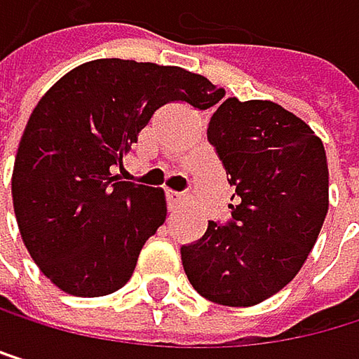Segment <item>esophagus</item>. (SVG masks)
Segmentation results:
<instances>
[{
    "mask_svg": "<svg viewBox=\"0 0 359 359\" xmlns=\"http://www.w3.org/2000/svg\"><path fill=\"white\" fill-rule=\"evenodd\" d=\"M181 204H183V196H181V194H176V191H168V206H170V211L181 209Z\"/></svg>",
    "mask_w": 359,
    "mask_h": 359,
    "instance_id": "1",
    "label": "esophagus"
}]
</instances>
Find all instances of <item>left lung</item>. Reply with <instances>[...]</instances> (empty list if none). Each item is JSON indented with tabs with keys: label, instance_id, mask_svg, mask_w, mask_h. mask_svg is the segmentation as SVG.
Here are the masks:
<instances>
[{
	"label": "left lung",
	"instance_id": "obj_1",
	"mask_svg": "<svg viewBox=\"0 0 359 359\" xmlns=\"http://www.w3.org/2000/svg\"><path fill=\"white\" fill-rule=\"evenodd\" d=\"M209 142L237 202L228 226L209 222L198 243L181 248L183 267L204 299L256 306L297 276L319 237L330 206L325 148L302 118L260 99H226Z\"/></svg>",
	"mask_w": 359,
	"mask_h": 359
}]
</instances>
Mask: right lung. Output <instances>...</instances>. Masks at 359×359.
Listing matches in <instances>:
<instances>
[{
	"label": "right lung",
	"instance_id": "right-lung-1",
	"mask_svg": "<svg viewBox=\"0 0 359 359\" xmlns=\"http://www.w3.org/2000/svg\"><path fill=\"white\" fill-rule=\"evenodd\" d=\"M222 96L181 66L120 57L86 62L47 90L19 142L12 204L29 256L60 291L103 297L131 280L168 204L163 189L114 170L161 105L209 109Z\"/></svg>",
	"mask_w": 359,
	"mask_h": 359
}]
</instances>
